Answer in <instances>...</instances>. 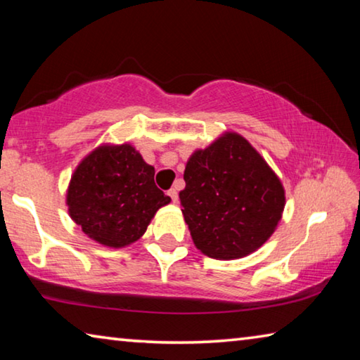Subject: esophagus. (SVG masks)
Listing matches in <instances>:
<instances>
[{"mask_svg": "<svg viewBox=\"0 0 360 360\" xmlns=\"http://www.w3.org/2000/svg\"><path fill=\"white\" fill-rule=\"evenodd\" d=\"M168 195H169V197H172V202H173V203H178V200H179V197H178V188H169Z\"/></svg>", "mask_w": 360, "mask_h": 360, "instance_id": "obj_1", "label": "esophagus"}]
</instances>
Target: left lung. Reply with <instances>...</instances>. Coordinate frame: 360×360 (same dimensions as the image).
Returning <instances> with one entry per match:
<instances>
[{
  "mask_svg": "<svg viewBox=\"0 0 360 360\" xmlns=\"http://www.w3.org/2000/svg\"><path fill=\"white\" fill-rule=\"evenodd\" d=\"M182 214L193 245L217 260L254 252L281 221L284 187L248 139L227 131L188 158Z\"/></svg>",
  "mask_w": 360,
  "mask_h": 360,
  "instance_id": "left-lung-1",
  "label": "left lung"
}]
</instances>
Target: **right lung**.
I'll return each instance as SVG.
<instances>
[{"mask_svg":"<svg viewBox=\"0 0 360 360\" xmlns=\"http://www.w3.org/2000/svg\"><path fill=\"white\" fill-rule=\"evenodd\" d=\"M155 169L131 144H103L71 176L66 205L90 238L124 248L141 238L158 208L172 198L154 182Z\"/></svg>","mask_w":360,"mask_h":360,"instance_id":"1","label":"right lung"}]
</instances>
